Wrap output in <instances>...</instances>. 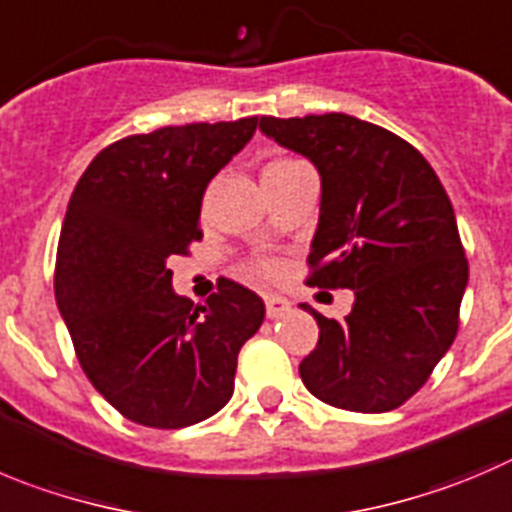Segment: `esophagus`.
Here are the masks:
<instances>
[{"label": "esophagus", "mask_w": 512, "mask_h": 512, "mask_svg": "<svg viewBox=\"0 0 512 512\" xmlns=\"http://www.w3.org/2000/svg\"><path fill=\"white\" fill-rule=\"evenodd\" d=\"M290 310V300L280 298V295H265V313L267 318H283Z\"/></svg>", "instance_id": "obj_1"}]
</instances>
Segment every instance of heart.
Returning a JSON list of instances; mask_svg holds the SVG:
<instances>
[{
	"label": "heart",
	"mask_w": 512,
	"mask_h": 512,
	"mask_svg": "<svg viewBox=\"0 0 512 512\" xmlns=\"http://www.w3.org/2000/svg\"><path fill=\"white\" fill-rule=\"evenodd\" d=\"M290 164H295V159L270 161V164L265 166V171H262V174H267V171L285 169V166H290ZM252 272H257L260 278H278L280 272H283V262H280L278 257H257V260H252Z\"/></svg>",
	"instance_id": "heart-1"
}]
</instances>
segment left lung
<instances>
[{
    "label": "left lung",
    "instance_id": "obj_1",
    "mask_svg": "<svg viewBox=\"0 0 512 512\" xmlns=\"http://www.w3.org/2000/svg\"><path fill=\"white\" fill-rule=\"evenodd\" d=\"M260 131L321 174L305 283L356 295L343 321L303 303L321 336L300 379L331 407L391 412L427 384L460 328L467 257L450 197L412 143L346 113L262 116Z\"/></svg>",
    "mask_w": 512,
    "mask_h": 512
}]
</instances>
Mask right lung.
I'll return each mask as SVG.
<instances>
[{
  "label": "right lung",
  "instance_id": "add662e5",
  "mask_svg": "<svg viewBox=\"0 0 512 512\" xmlns=\"http://www.w3.org/2000/svg\"><path fill=\"white\" fill-rule=\"evenodd\" d=\"M257 118L186 123L105 146L70 197L55 300L85 376L116 412L154 429L212 417L234 391L237 353L265 305L219 278L194 305L171 290L174 255L202 240L209 181L252 138Z\"/></svg>",
  "mask_w": 512,
  "mask_h": 512
}]
</instances>
